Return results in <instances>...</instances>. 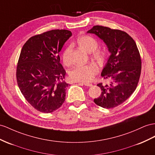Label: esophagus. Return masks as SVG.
Instances as JSON below:
<instances>
[{
  "instance_id": "34e87169",
  "label": "esophagus",
  "mask_w": 155,
  "mask_h": 155,
  "mask_svg": "<svg viewBox=\"0 0 155 155\" xmlns=\"http://www.w3.org/2000/svg\"><path fill=\"white\" fill-rule=\"evenodd\" d=\"M79 84H83V85L86 86H92V84H90V83H87V82H79Z\"/></svg>"
}]
</instances>
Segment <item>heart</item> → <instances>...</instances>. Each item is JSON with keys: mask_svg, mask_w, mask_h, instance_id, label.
I'll list each match as a JSON object with an SVG mask.
<instances>
[{"mask_svg": "<svg viewBox=\"0 0 155 155\" xmlns=\"http://www.w3.org/2000/svg\"><path fill=\"white\" fill-rule=\"evenodd\" d=\"M77 43L82 50L87 52H92V57L98 61H101L104 58V51L100 50H96L97 48V42L93 37L84 35L79 37L77 40ZM71 51V46L67 47L62 54V59L65 65H69L71 63L70 59V53ZM98 72L97 67L93 64L84 65H77L71 69L69 72L70 78L74 81L89 82L92 81L94 77Z\"/></svg>", "mask_w": 155, "mask_h": 155, "instance_id": "heart-1", "label": "heart"}]
</instances>
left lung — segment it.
<instances>
[{
    "label": "left lung",
    "mask_w": 155,
    "mask_h": 155,
    "mask_svg": "<svg viewBox=\"0 0 155 155\" xmlns=\"http://www.w3.org/2000/svg\"><path fill=\"white\" fill-rule=\"evenodd\" d=\"M88 33L96 35L107 47L110 55L101 76L110 84L100 83V96L94 99L96 105L110 109L125 101L136 89L141 70L140 54L134 39L124 31L107 27L94 26Z\"/></svg>",
    "instance_id": "1"
}]
</instances>
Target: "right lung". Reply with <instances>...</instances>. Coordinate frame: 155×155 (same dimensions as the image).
<instances>
[{"label":"right lung","instance_id":"add662e5","mask_svg":"<svg viewBox=\"0 0 155 155\" xmlns=\"http://www.w3.org/2000/svg\"><path fill=\"white\" fill-rule=\"evenodd\" d=\"M65 29L51 30L31 37L23 45L18 63V85L26 100L38 111L50 113L65 100L68 84L59 51L71 37Z\"/></svg>","mask_w":155,"mask_h":155}]
</instances>
